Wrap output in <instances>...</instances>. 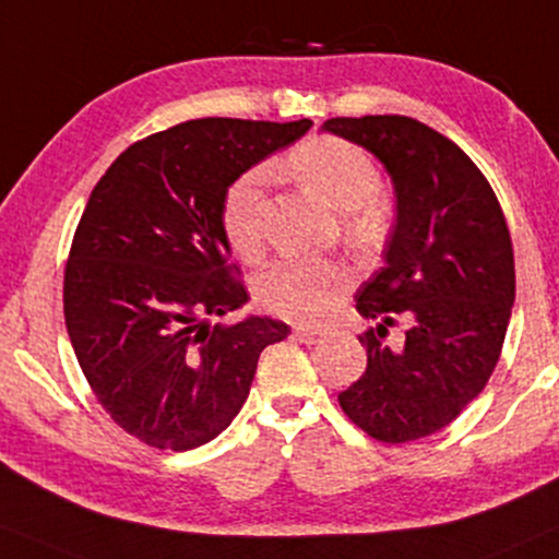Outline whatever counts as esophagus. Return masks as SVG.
<instances>
[{"label":"esophagus","mask_w":559,"mask_h":559,"mask_svg":"<svg viewBox=\"0 0 559 559\" xmlns=\"http://www.w3.org/2000/svg\"><path fill=\"white\" fill-rule=\"evenodd\" d=\"M295 336H298V340L306 342V344H316V342L323 340V332L319 326H298V329H295Z\"/></svg>","instance_id":"esophagus-1"}]
</instances>
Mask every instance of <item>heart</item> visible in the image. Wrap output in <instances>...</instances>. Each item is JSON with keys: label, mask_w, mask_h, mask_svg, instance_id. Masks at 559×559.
Masks as SVG:
<instances>
[{"label": "heart", "mask_w": 559, "mask_h": 559, "mask_svg": "<svg viewBox=\"0 0 559 559\" xmlns=\"http://www.w3.org/2000/svg\"><path fill=\"white\" fill-rule=\"evenodd\" d=\"M287 168L302 186L344 215L353 243L373 246L383 238L385 215L378 197L381 170L373 157L342 136H311L287 155ZM266 170L251 168L227 186L219 225L233 251L257 259L264 248ZM353 287L349 269L332 259H280L261 274L257 298L266 311L287 321H319Z\"/></svg>", "instance_id": "obj_1"}]
</instances>
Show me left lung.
<instances>
[{
    "label": "left lung",
    "mask_w": 559,
    "mask_h": 559,
    "mask_svg": "<svg viewBox=\"0 0 559 559\" xmlns=\"http://www.w3.org/2000/svg\"><path fill=\"white\" fill-rule=\"evenodd\" d=\"M323 132L370 150L396 191L385 266L357 290L368 368L340 406L381 443L453 423L490 381L515 300L513 243L498 197L472 157L409 116L329 119ZM405 342L391 348L388 326Z\"/></svg>",
    "instance_id": "obj_1"
}]
</instances>
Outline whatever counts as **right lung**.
<instances>
[{"mask_svg": "<svg viewBox=\"0 0 559 559\" xmlns=\"http://www.w3.org/2000/svg\"><path fill=\"white\" fill-rule=\"evenodd\" d=\"M313 121L194 119L134 142L87 199L64 269V321L103 409L160 451L217 438L261 349L290 326L206 323L248 300L219 225L227 186Z\"/></svg>", "mask_w": 559, "mask_h": 559, "instance_id": "add662e5", "label": "right lung"}]
</instances>
